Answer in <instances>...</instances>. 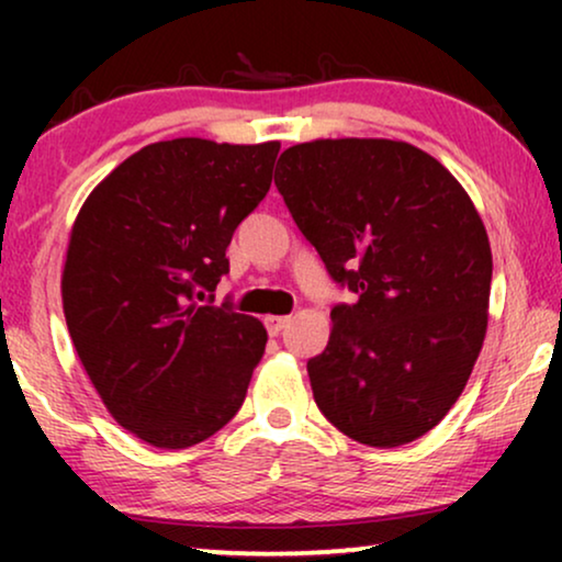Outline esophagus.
<instances>
[{
	"instance_id": "esophagus-1",
	"label": "esophagus",
	"mask_w": 562,
	"mask_h": 562,
	"mask_svg": "<svg viewBox=\"0 0 562 562\" xmlns=\"http://www.w3.org/2000/svg\"><path fill=\"white\" fill-rule=\"evenodd\" d=\"M291 322V317H266V329H268V335H281L283 333V327H286Z\"/></svg>"
}]
</instances>
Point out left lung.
I'll return each instance as SVG.
<instances>
[{"label":"left lung","instance_id":"8db88e82","mask_svg":"<svg viewBox=\"0 0 562 562\" xmlns=\"http://www.w3.org/2000/svg\"><path fill=\"white\" fill-rule=\"evenodd\" d=\"M276 189L337 286L327 348L306 363L314 402L371 448L429 432L463 394L488 325L491 245L440 160L398 140L283 150Z\"/></svg>","mask_w":562,"mask_h":562}]
</instances>
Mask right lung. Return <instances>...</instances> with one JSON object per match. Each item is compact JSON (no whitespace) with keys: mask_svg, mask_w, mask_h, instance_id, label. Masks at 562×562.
<instances>
[{"mask_svg":"<svg viewBox=\"0 0 562 562\" xmlns=\"http://www.w3.org/2000/svg\"><path fill=\"white\" fill-rule=\"evenodd\" d=\"M279 150L202 137L145 145L74 222L60 281L74 348L112 417L156 448H191L225 427L263 358V325L229 299L214 306V289Z\"/></svg>","mask_w":562,"mask_h":562,"instance_id":"add662e5","label":"right lung"}]
</instances>
